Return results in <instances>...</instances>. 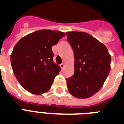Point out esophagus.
<instances>
[{
	"label": "esophagus",
	"instance_id": "esophagus-1",
	"mask_svg": "<svg viewBox=\"0 0 124 124\" xmlns=\"http://www.w3.org/2000/svg\"><path fill=\"white\" fill-rule=\"evenodd\" d=\"M60 68H61V69L63 70V69H64V63H62L60 65Z\"/></svg>",
	"mask_w": 124,
	"mask_h": 124
}]
</instances>
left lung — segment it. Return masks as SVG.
Listing matches in <instances>:
<instances>
[{
    "instance_id": "obj_1",
    "label": "left lung",
    "mask_w": 124,
    "mask_h": 124,
    "mask_svg": "<svg viewBox=\"0 0 124 124\" xmlns=\"http://www.w3.org/2000/svg\"><path fill=\"white\" fill-rule=\"evenodd\" d=\"M74 55V74L66 79L68 90L77 98H88L101 88L110 71L108 49L88 33L68 32Z\"/></svg>"
}]
</instances>
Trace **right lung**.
I'll return each mask as SVG.
<instances>
[{"label":"right lung","mask_w":124,"mask_h":124,"mask_svg":"<svg viewBox=\"0 0 124 124\" xmlns=\"http://www.w3.org/2000/svg\"><path fill=\"white\" fill-rule=\"evenodd\" d=\"M66 36L62 32L40 30L25 36L10 56L13 72L26 90L41 95L51 88L60 67L53 62L52 47Z\"/></svg>","instance_id":"add662e5"}]
</instances>
